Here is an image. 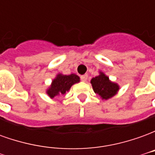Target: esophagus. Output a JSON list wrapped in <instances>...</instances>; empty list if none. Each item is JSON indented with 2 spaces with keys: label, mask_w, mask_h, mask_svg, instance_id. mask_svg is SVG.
Listing matches in <instances>:
<instances>
[{
  "label": "esophagus",
  "mask_w": 155,
  "mask_h": 155,
  "mask_svg": "<svg viewBox=\"0 0 155 155\" xmlns=\"http://www.w3.org/2000/svg\"><path fill=\"white\" fill-rule=\"evenodd\" d=\"M81 81L85 82V81H87V79H88V74H83V75H81Z\"/></svg>",
  "instance_id": "1"
}]
</instances>
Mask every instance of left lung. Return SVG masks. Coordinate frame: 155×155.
Returning a JSON list of instances; mask_svg holds the SVG:
<instances>
[{"label": "left lung", "mask_w": 155, "mask_h": 155, "mask_svg": "<svg viewBox=\"0 0 155 155\" xmlns=\"http://www.w3.org/2000/svg\"><path fill=\"white\" fill-rule=\"evenodd\" d=\"M91 83L94 93L104 101L114 97L120 91V85L111 81L102 71H100L99 75L91 79Z\"/></svg>", "instance_id": "1"}]
</instances>
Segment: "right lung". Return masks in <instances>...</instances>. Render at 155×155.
<instances>
[{
    "instance_id": "right-lung-1",
    "label": "right lung",
    "mask_w": 155,
    "mask_h": 155,
    "mask_svg": "<svg viewBox=\"0 0 155 155\" xmlns=\"http://www.w3.org/2000/svg\"><path fill=\"white\" fill-rule=\"evenodd\" d=\"M80 82V77L77 74H58L51 82L50 87L46 90V94L51 99L63 95L70 91L73 84Z\"/></svg>"
}]
</instances>
